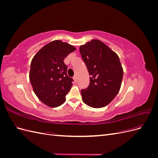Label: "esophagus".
<instances>
[{"mask_svg":"<svg viewBox=\"0 0 158 158\" xmlns=\"http://www.w3.org/2000/svg\"><path fill=\"white\" fill-rule=\"evenodd\" d=\"M74 81L75 83H77L78 79H77V77H76V76H74Z\"/></svg>","mask_w":158,"mask_h":158,"instance_id":"obj_1","label":"esophagus"}]
</instances>
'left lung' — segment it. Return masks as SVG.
Returning <instances> with one entry per match:
<instances>
[{"instance_id":"obj_1","label":"left lung","mask_w":158,"mask_h":158,"mask_svg":"<svg viewBox=\"0 0 158 158\" xmlns=\"http://www.w3.org/2000/svg\"><path fill=\"white\" fill-rule=\"evenodd\" d=\"M80 52L91 76L88 88L81 91L82 101L94 108L107 106L121 86L123 69L118 56L98 40L81 45Z\"/></svg>"}]
</instances>
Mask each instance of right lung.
<instances>
[{"label": "right lung", "instance_id": "1", "mask_svg": "<svg viewBox=\"0 0 158 158\" xmlns=\"http://www.w3.org/2000/svg\"><path fill=\"white\" fill-rule=\"evenodd\" d=\"M76 48L60 40L52 41L38 51L31 62L30 81L40 101L50 107L61 106L73 86L64 60Z\"/></svg>", "mask_w": 158, "mask_h": 158}]
</instances>
